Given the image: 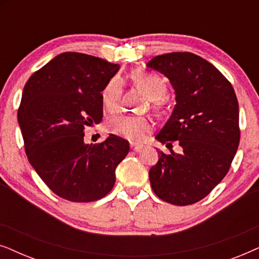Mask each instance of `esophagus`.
Listing matches in <instances>:
<instances>
[{
    "instance_id": "esophagus-1",
    "label": "esophagus",
    "mask_w": 259,
    "mask_h": 259,
    "mask_svg": "<svg viewBox=\"0 0 259 259\" xmlns=\"http://www.w3.org/2000/svg\"><path fill=\"white\" fill-rule=\"evenodd\" d=\"M131 148H132L133 151H136V152H138V151H140L141 148H143V145H139V144H131Z\"/></svg>"
}]
</instances>
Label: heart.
<instances>
[{
    "instance_id": "1",
    "label": "heart",
    "mask_w": 259,
    "mask_h": 259,
    "mask_svg": "<svg viewBox=\"0 0 259 259\" xmlns=\"http://www.w3.org/2000/svg\"><path fill=\"white\" fill-rule=\"evenodd\" d=\"M132 82L138 90L153 101L155 107L160 106V100L166 95L167 86L161 76L147 70H137L131 75ZM121 83L118 77H113L101 92V101L106 111L114 112L119 106ZM107 127L112 133L131 141H141L152 130V122L143 116L115 115L107 121Z\"/></svg>"
}]
</instances>
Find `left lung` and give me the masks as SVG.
I'll return each mask as SVG.
<instances>
[{
	"label": "left lung",
	"instance_id": "left-lung-1",
	"mask_svg": "<svg viewBox=\"0 0 259 259\" xmlns=\"http://www.w3.org/2000/svg\"><path fill=\"white\" fill-rule=\"evenodd\" d=\"M148 68L164 74L177 105L157 139L177 141L182 154H165L150 169L154 193L185 206L207 196L229 172L240 140L239 107L230 81L206 60L189 52L154 56Z\"/></svg>",
	"mask_w": 259,
	"mask_h": 259
}]
</instances>
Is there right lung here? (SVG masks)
I'll list each match as a JSON object with an SVG mask.
<instances>
[{
  "label": "right lung",
  "instance_id": "1",
  "mask_svg": "<svg viewBox=\"0 0 259 259\" xmlns=\"http://www.w3.org/2000/svg\"><path fill=\"white\" fill-rule=\"evenodd\" d=\"M119 68L104 59L66 52L24 84L17 111L24 151L46 185L63 199L104 198L128 153V141L113 134L101 144L83 143L84 127L102 120L101 92Z\"/></svg>",
  "mask_w": 259,
  "mask_h": 259
}]
</instances>
